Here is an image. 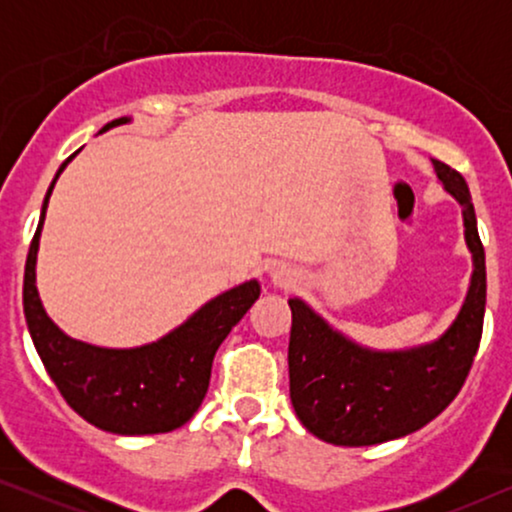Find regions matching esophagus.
<instances>
[{"mask_svg": "<svg viewBox=\"0 0 512 512\" xmlns=\"http://www.w3.org/2000/svg\"><path fill=\"white\" fill-rule=\"evenodd\" d=\"M296 277V270L289 268V265H275V268L270 270L272 284L279 286V289H289V286L296 282Z\"/></svg>", "mask_w": 512, "mask_h": 512, "instance_id": "obj_1", "label": "esophagus"}]
</instances>
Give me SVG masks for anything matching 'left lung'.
Instances as JSON below:
<instances>
[{
  "mask_svg": "<svg viewBox=\"0 0 512 512\" xmlns=\"http://www.w3.org/2000/svg\"><path fill=\"white\" fill-rule=\"evenodd\" d=\"M440 184L461 205L473 275L457 319L438 340L410 349L361 347L291 298L289 389L307 431L331 445L363 447L415 433L436 419L464 387L485 319V249L466 179L433 160Z\"/></svg>",
  "mask_w": 512,
  "mask_h": 512,
  "instance_id": "8db88e82",
  "label": "left lung"
}]
</instances>
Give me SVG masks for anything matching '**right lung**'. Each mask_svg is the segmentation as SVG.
Wrapping results in <instances>:
<instances>
[{
	"label": "right lung",
	"instance_id": "add662e5",
	"mask_svg": "<svg viewBox=\"0 0 512 512\" xmlns=\"http://www.w3.org/2000/svg\"><path fill=\"white\" fill-rule=\"evenodd\" d=\"M123 123H130V118H116L100 132ZM74 156L60 165L48 186L37 233L27 254L23 310L32 342L62 398L97 429L118 436L174 431L198 412L207 394L216 349L261 296V284L249 279L235 289L223 291L174 331L142 347L109 349L69 338L53 324L41 305L37 251L48 198Z\"/></svg>",
	"mask_w": 512,
	"mask_h": 512
}]
</instances>
